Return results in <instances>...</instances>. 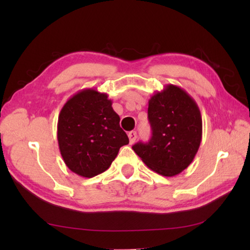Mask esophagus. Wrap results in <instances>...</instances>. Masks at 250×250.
<instances>
[{"instance_id":"34e87169","label":"esophagus","mask_w":250,"mask_h":250,"mask_svg":"<svg viewBox=\"0 0 250 250\" xmlns=\"http://www.w3.org/2000/svg\"><path fill=\"white\" fill-rule=\"evenodd\" d=\"M128 136H129L130 144H133V143H134V142H135V140H136V132H135V131H131V132H129Z\"/></svg>"}]
</instances>
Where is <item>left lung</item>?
<instances>
[{
  "label": "left lung",
  "mask_w": 250,
  "mask_h": 250,
  "mask_svg": "<svg viewBox=\"0 0 250 250\" xmlns=\"http://www.w3.org/2000/svg\"><path fill=\"white\" fill-rule=\"evenodd\" d=\"M148 119L151 139L137 143L133 150L162 176L182 173L193 161L201 144L202 116L198 104L184 89L169 83L148 101Z\"/></svg>",
  "instance_id": "obj_1"
}]
</instances>
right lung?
Masks as SVG:
<instances>
[{
	"mask_svg": "<svg viewBox=\"0 0 250 250\" xmlns=\"http://www.w3.org/2000/svg\"><path fill=\"white\" fill-rule=\"evenodd\" d=\"M111 104L107 93L89 88L74 94L60 111L59 149L66 167L79 176L91 178L105 172L120 147L129 144Z\"/></svg>",
	"mask_w": 250,
	"mask_h": 250,
	"instance_id": "1",
	"label": "right lung"
}]
</instances>
